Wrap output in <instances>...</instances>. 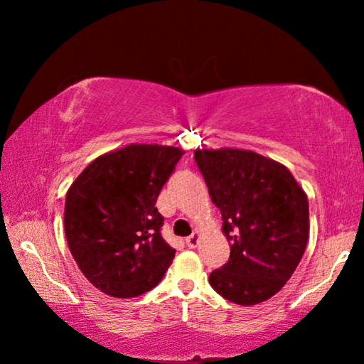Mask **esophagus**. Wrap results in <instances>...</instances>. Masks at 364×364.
<instances>
[{"instance_id": "obj_1", "label": "esophagus", "mask_w": 364, "mask_h": 364, "mask_svg": "<svg viewBox=\"0 0 364 364\" xmlns=\"http://www.w3.org/2000/svg\"><path fill=\"white\" fill-rule=\"evenodd\" d=\"M186 245H187L188 248H196V247L198 245V233H197V232L192 233L191 237L186 238Z\"/></svg>"}]
</instances>
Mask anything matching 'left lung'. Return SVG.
<instances>
[{
  "instance_id": "obj_1",
  "label": "left lung",
  "mask_w": 364,
  "mask_h": 364,
  "mask_svg": "<svg viewBox=\"0 0 364 364\" xmlns=\"http://www.w3.org/2000/svg\"><path fill=\"white\" fill-rule=\"evenodd\" d=\"M220 208L230 258L210 273L218 295L242 306L272 298L290 280L310 233L308 198L285 166L252 151L193 152Z\"/></svg>"
}]
</instances>
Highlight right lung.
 <instances>
[{"label": "right lung", "instance_id": "1", "mask_svg": "<svg viewBox=\"0 0 364 364\" xmlns=\"http://www.w3.org/2000/svg\"><path fill=\"white\" fill-rule=\"evenodd\" d=\"M183 151L131 144L92 161L69 187L64 232L84 277L106 295L152 290L176 250L164 240L156 202Z\"/></svg>", "mask_w": 364, "mask_h": 364}]
</instances>
